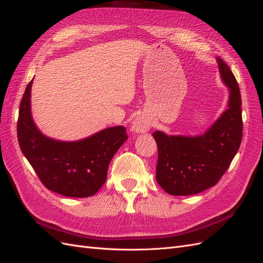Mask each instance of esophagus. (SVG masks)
Masks as SVG:
<instances>
[{
	"label": "esophagus",
	"instance_id": "34e87169",
	"mask_svg": "<svg viewBox=\"0 0 263 263\" xmlns=\"http://www.w3.org/2000/svg\"><path fill=\"white\" fill-rule=\"evenodd\" d=\"M151 127V124H149V121L142 116L137 117L136 119L133 120L132 122V130L136 133H144L147 132Z\"/></svg>",
	"mask_w": 263,
	"mask_h": 263
}]
</instances>
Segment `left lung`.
Listing matches in <instances>:
<instances>
[{"label":"left lung","instance_id":"obj_1","mask_svg":"<svg viewBox=\"0 0 263 263\" xmlns=\"http://www.w3.org/2000/svg\"><path fill=\"white\" fill-rule=\"evenodd\" d=\"M221 80L229 89L228 109L199 136H167L153 132L159 149L156 182L174 196L204 192L218 183L237 154L242 139L241 96L238 82L217 57Z\"/></svg>","mask_w":263,"mask_h":263}]
</instances>
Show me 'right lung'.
<instances>
[{"label":"right lung","instance_id":"obj_1","mask_svg":"<svg viewBox=\"0 0 263 263\" xmlns=\"http://www.w3.org/2000/svg\"><path fill=\"white\" fill-rule=\"evenodd\" d=\"M33 80L21 101L17 139L24 156L47 190L66 197L93 196L107 179L110 161L127 140L122 125L111 126L78 141H59L43 134L31 110Z\"/></svg>","mask_w":263,"mask_h":263}]
</instances>
